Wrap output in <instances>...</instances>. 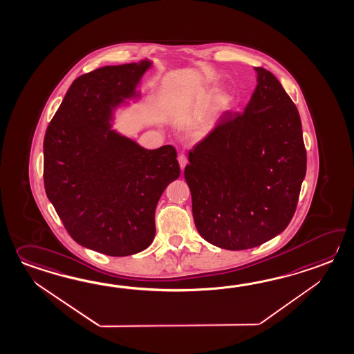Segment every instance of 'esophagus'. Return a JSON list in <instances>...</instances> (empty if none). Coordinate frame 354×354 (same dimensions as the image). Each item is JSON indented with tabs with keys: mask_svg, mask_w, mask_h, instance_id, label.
<instances>
[{
	"mask_svg": "<svg viewBox=\"0 0 354 354\" xmlns=\"http://www.w3.org/2000/svg\"><path fill=\"white\" fill-rule=\"evenodd\" d=\"M178 161H179L181 170H184V167L188 164V158H187V156H185V155H180V156L178 158Z\"/></svg>",
	"mask_w": 354,
	"mask_h": 354,
	"instance_id": "esophagus-1",
	"label": "esophagus"
}]
</instances>
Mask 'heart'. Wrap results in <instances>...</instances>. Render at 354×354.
I'll use <instances>...</instances> for the list:
<instances>
[{"label": "heart", "instance_id": "1", "mask_svg": "<svg viewBox=\"0 0 354 354\" xmlns=\"http://www.w3.org/2000/svg\"><path fill=\"white\" fill-rule=\"evenodd\" d=\"M228 104H230V102H228L227 97H218L217 99V102H216V108L218 110H225L227 109L228 108Z\"/></svg>", "mask_w": 354, "mask_h": 354}]
</instances>
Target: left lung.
<instances>
[{"label":"left lung","mask_w":354,"mask_h":354,"mask_svg":"<svg viewBox=\"0 0 354 354\" xmlns=\"http://www.w3.org/2000/svg\"><path fill=\"white\" fill-rule=\"evenodd\" d=\"M255 71L258 84L244 113H225L189 152L184 170L199 235L227 250L279 235L306 175L299 110L272 72Z\"/></svg>","instance_id":"left-lung-1"}]
</instances>
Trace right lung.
<instances>
[{"label": "right lung", "instance_id": "obj_1", "mask_svg": "<svg viewBox=\"0 0 354 354\" xmlns=\"http://www.w3.org/2000/svg\"><path fill=\"white\" fill-rule=\"evenodd\" d=\"M151 67L142 59L80 76L44 137L48 199L77 244L110 257L149 248L158 199L180 175L173 146L143 149L111 128Z\"/></svg>", "mask_w": 354, "mask_h": 354}]
</instances>
